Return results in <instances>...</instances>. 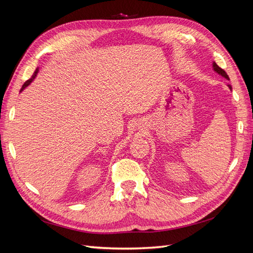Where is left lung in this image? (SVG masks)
Returning a JSON list of instances; mask_svg holds the SVG:
<instances>
[{
	"label": "left lung",
	"mask_w": 253,
	"mask_h": 253,
	"mask_svg": "<svg viewBox=\"0 0 253 253\" xmlns=\"http://www.w3.org/2000/svg\"><path fill=\"white\" fill-rule=\"evenodd\" d=\"M213 70L214 71H215L217 74H219L220 76H223V77H225L227 80H229V77H228V75H227V73L223 70V68H220L215 62H213ZM228 87L229 88H230V89H232V87H231V85H230V84H229V85H228Z\"/></svg>",
	"instance_id": "1"
}]
</instances>
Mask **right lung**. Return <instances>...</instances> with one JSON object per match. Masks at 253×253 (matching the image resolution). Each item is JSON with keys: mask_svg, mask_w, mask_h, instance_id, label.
Here are the masks:
<instances>
[{"mask_svg": "<svg viewBox=\"0 0 253 253\" xmlns=\"http://www.w3.org/2000/svg\"><path fill=\"white\" fill-rule=\"evenodd\" d=\"M38 72H39V70H38V68H37V70H36V71H35V73H34V75L32 76V78H30V79H28V80H27V81H26V82H25L24 84H23V86H22V88H21V90H20V91H22V90H23V89H24V88H25L26 86H28L30 83H32V81H33V80H34V79L36 78V76H37Z\"/></svg>", "mask_w": 253, "mask_h": 253, "instance_id": "1", "label": "right lung"}]
</instances>
